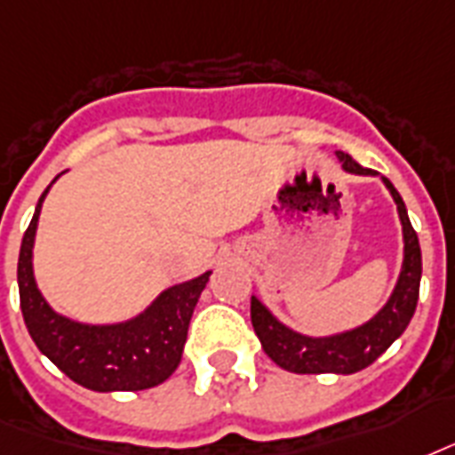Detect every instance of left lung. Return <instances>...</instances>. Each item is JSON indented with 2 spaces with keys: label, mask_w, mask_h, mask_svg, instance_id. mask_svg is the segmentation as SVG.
<instances>
[{
  "label": "left lung",
  "mask_w": 455,
  "mask_h": 455,
  "mask_svg": "<svg viewBox=\"0 0 455 455\" xmlns=\"http://www.w3.org/2000/svg\"><path fill=\"white\" fill-rule=\"evenodd\" d=\"M337 158L347 172L378 175L371 168L355 164L344 151H337ZM382 182L392 192L396 211H399L401 228H403V263H401V275L396 280L392 297L379 308L375 318L354 327V330H347V332L330 334V337H308V334L294 332L283 325L259 299L251 297L253 332L260 339L263 351L284 371L299 372V375H323V372L351 375V372L363 371L372 361H378L379 355L399 339L413 318L422 275L420 242H418L413 225L408 220L406 204L396 188L387 178H382Z\"/></svg>",
  "instance_id": "8db88e82"
}]
</instances>
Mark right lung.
I'll return each instance as SVG.
<instances>
[{
  "label": "right lung",
  "instance_id": "1",
  "mask_svg": "<svg viewBox=\"0 0 455 455\" xmlns=\"http://www.w3.org/2000/svg\"><path fill=\"white\" fill-rule=\"evenodd\" d=\"M59 178V175H56ZM56 178L52 182H56ZM52 188V185H49ZM28 225L19 253V294L23 320L42 354L73 382L92 392H140L171 378L182 358L195 306L209 273L161 291L147 311L114 325H84L59 315L44 301L33 275V244L42 202Z\"/></svg>",
  "mask_w": 455,
  "mask_h": 455
}]
</instances>
